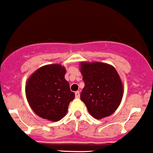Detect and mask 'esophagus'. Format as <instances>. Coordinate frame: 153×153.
I'll return each instance as SVG.
<instances>
[{"mask_svg":"<svg viewBox=\"0 0 153 153\" xmlns=\"http://www.w3.org/2000/svg\"><path fill=\"white\" fill-rule=\"evenodd\" d=\"M79 96H80V94H79V91L76 92V93H75L76 98H79Z\"/></svg>","mask_w":153,"mask_h":153,"instance_id":"34e87169","label":"esophagus"}]
</instances>
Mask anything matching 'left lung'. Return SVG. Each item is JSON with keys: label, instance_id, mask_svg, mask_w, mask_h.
<instances>
[{"label": "left lung", "instance_id": "8db88e82", "mask_svg": "<svg viewBox=\"0 0 153 153\" xmlns=\"http://www.w3.org/2000/svg\"><path fill=\"white\" fill-rule=\"evenodd\" d=\"M80 72L85 83L80 99L90 114L98 120L113 114L123 96L122 81L116 69L100 62H82Z\"/></svg>", "mask_w": 153, "mask_h": 153}]
</instances>
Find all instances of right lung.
<instances>
[{
  "instance_id": "1",
  "label": "right lung",
  "mask_w": 153,
  "mask_h": 153,
  "mask_svg": "<svg viewBox=\"0 0 153 153\" xmlns=\"http://www.w3.org/2000/svg\"><path fill=\"white\" fill-rule=\"evenodd\" d=\"M60 64H49L36 70L27 81L25 92L28 103L37 116L52 122L61 120L75 97Z\"/></svg>"
}]
</instances>
